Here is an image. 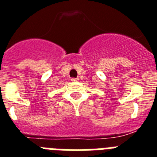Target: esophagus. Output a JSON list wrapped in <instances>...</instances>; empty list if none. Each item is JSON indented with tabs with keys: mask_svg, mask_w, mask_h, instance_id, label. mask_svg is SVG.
I'll list each match as a JSON object with an SVG mask.
<instances>
[{
	"mask_svg": "<svg viewBox=\"0 0 157 157\" xmlns=\"http://www.w3.org/2000/svg\"><path fill=\"white\" fill-rule=\"evenodd\" d=\"M71 80L73 81V82H77L79 80V78H72L71 79Z\"/></svg>",
	"mask_w": 157,
	"mask_h": 157,
	"instance_id": "esophagus-1",
	"label": "esophagus"
}]
</instances>
